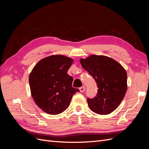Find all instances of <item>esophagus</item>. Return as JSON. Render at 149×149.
<instances>
[{"label":"esophagus","mask_w":149,"mask_h":149,"mask_svg":"<svg viewBox=\"0 0 149 149\" xmlns=\"http://www.w3.org/2000/svg\"><path fill=\"white\" fill-rule=\"evenodd\" d=\"M85 89H86L85 86H82V87L79 88V91H80V92H81V93L84 92L85 91Z\"/></svg>","instance_id":"34e87169"}]
</instances>
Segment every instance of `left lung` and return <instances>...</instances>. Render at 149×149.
Wrapping results in <instances>:
<instances>
[{"instance_id":"left-lung-1","label":"left lung","mask_w":149,"mask_h":149,"mask_svg":"<svg viewBox=\"0 0 149 149\" xmlns=\"http://www.w3.org/2000/svg\"><path fill=\"white\" fill-rule=\"evenodd\" d=\"M81 65L95 79L97 94L88 98L93 112L101 115L111 113L116 109L127 91V73L120 64L106 56L92 55L80 59Z\"/></svg>"}]
</instances>
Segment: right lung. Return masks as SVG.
Returning <instances> with one entry per match:
<instances>
[{
    "label": "right lung",
    "instance_id": "obj_1",
    "mask_svg": "<svg viewBox=\"0 0 149 149\" xmlns=\"http://www.w3.org/2000/svg\"><path fill=\"white\" fill-rule=\"evenodd\" d=\"M73 62L61 55H51L39 61L29 76L31 94L45 112L56 115L69 107L72 97L79 91L72 87L73 78L67 71Z\"/></svg>",
    "mask_w": 149,
    "mask_h": 149
}]
</instances>
